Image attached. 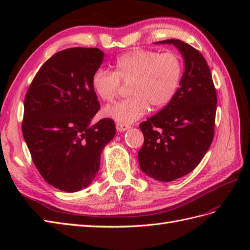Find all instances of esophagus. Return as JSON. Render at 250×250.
I'll list each match as a JSON object with an SVG mask.
<instances>
[{
	"label": "esophagus",
	"mask_w": 250,
	"mask_h": 250,
	"mask_svg": "<svg viewBox=\"0 0 250 250\" xmlns=\"http://www.w3.org/2000/svg\"><path fill=\"white\" fill-rule=\"evenodd\" d=\"M116 129L118 132H124V131H126L128 129H130V125H126V124H117L116 125Z\"/></svg>",
	"instance_id": "1"
}]
</instances>
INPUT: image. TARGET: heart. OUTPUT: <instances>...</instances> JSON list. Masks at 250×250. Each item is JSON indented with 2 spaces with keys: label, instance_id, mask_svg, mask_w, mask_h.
I'll return each mask as SVG.
<instances>
[{
  "label": "heart",
  "instance_id": "b5f03b06",
  "mask_svg": "<svg viewBox=\"0 0 250 250\" xmlns=\"http://www.w3.org/2000/svg\"><path fill=\"white\" fill-rule=\"evenodd\" d=\"M184 63L177 54L148 49H133L119 56L115 71L100 67L93 73V91L105 102H113L122 83H129L131 97L103 111L119 124H131L152 109L166 107L172 102L182 83Z\"/></svg>",
  "mask_w": 250,
  "mask_h": 250
}]
</instances>
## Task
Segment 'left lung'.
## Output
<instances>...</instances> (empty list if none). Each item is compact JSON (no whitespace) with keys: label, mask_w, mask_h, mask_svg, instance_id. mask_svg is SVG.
<instances>
[{"label":"left lung","mask_w":250,"mask_h":250,"mask_svg":"<svg viewBox=\"0 0 250 250\" xmlns=\"http://www.w3.org/2000/svg\"><path fill=\"white\" fill-rule=\"evenodd\" d=\"M156 44H173L185 59L182 83L172 102L140 125L144 134L139 151L141 169L167 183L193 171L208 150L214 139L217 94L199 50L180 40Z\"/></svg>","instance_id":"left-lung-1"}]
</instances>
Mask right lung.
I'll use <instances>...</instances> for the list:
<instances>
[{"instance_id": "1", "label": "right lung", "mask_w": 250, "mask_h": 250, "mask_svg": "<svg viewBox=\"0 0 250 250\" xmlns=\"http://www.w3.org/2000/svg\"><path fill=\"white\" fill-rule=\"evenodd\" d=\"M99 48L74 47L47 60L24 98L22 134L37 171L52 187L76 192L88 187L100 168L105 145L116 133L100 109L91 78L103 62Z\"/></svg>"}]
</instances>
